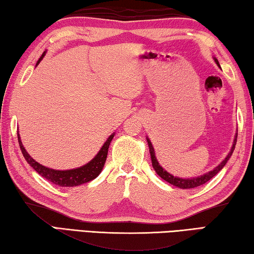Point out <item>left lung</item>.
<instances>
[{"instance_id":"obj_1","label":"left lung","mask_w":254,"mask_h":254,"mask_svg":"<svg viewBox=\"0 0 254 254\" xmlns=\"http://www.w3.org/2000/svg\"><path fill=\"white\" fill-rule=\"evenodd\" d=\"M217 64L219 65V64H218V60H216ZM147 139V144H149V147H150V154H151V160H152V166H153L154 170L157 171V174L159 175L160 177H161L162 179H165L166 182L170 183L171 185L176 186V187H179V189H194V187H197V186H201L205 184L206 182H209L210 179L213 178L216 175L219 173V171L224 168V166L227 163V161L229 160V158H231V155L233 153L234 149H235V145H236V140H237V135L235 136V139H234V144L232 146V150L231 152H229V154L226 157V159L222 161L219 166L214 168V169L212 171H209L208 174L203 175V176H200V177H195V178H179V177H174L173 175H170L169 173H167V171L163 169V168L159 165L158 160L157 158H155V154H154V149L153 146H152V144L150 142L149 138Z\"/></svg>"}]
</instances>
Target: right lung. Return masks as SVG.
<instances>
[{
    "label": "right lung",
    "mask_w": 254,
    "mask_h": 254,
    "mask_svg": "<svg viewBox=\"0 0 254 254\" xmlns=\"http://www.w3.org/2000/svg\"><path fill=\"white\" fill-rule=\"evenodd\" d=\"M44 54L45 52L42 54L40 60L37 61V64H40V61L43 59ZM114 136L115 134L110 135V137H109L107 139V142L104 143L102 149L100 150L96 157L93 159L91 162H88L87 165H85L80 168H77V169H71V170H54V169H51V168H46L44 166L40 165V163L35 161V160L30 157L28 153H27V151L22 145L19 134H18V142H19V146H20V150L22 152V155L25 157L26 161L28 162L29 165L34 168L35 171H37L42 177H44L46 181L53 183V184H56L58 186L72 187V186L81 185L84 184V183L91 182L99 176L100 173L103 169L105 160H107L109 145H110Z\"/></svg>",
    "instance_id": "right-lung-1"
}]
</instances>
